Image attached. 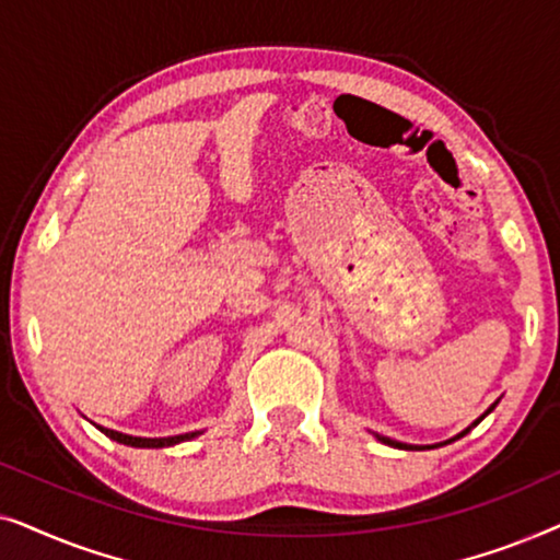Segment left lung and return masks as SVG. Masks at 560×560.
Wrapping results in <instances>:
<instances>
[{"label":"left lung","instance_id":"1","mask_svg":"<svg viewBox=\"0 0 560 560\" xmlns=\"http://www.w3.org/2000/svg\"><path fill=\"white\" fill-rule=\"evenodd\" d=\"M494 405H497V402H494ZM494 405H492V408H489V410L485 412V416H489V412H492V410H494ZM485 416H481V418H485ZM481 418H479V420H481ZM479 420H474V423H471L469 428H466V431H462V433H458V435H454V439H448L446 443H451V441H456V439H462V435H466V433H469L474 425H479ZM377 439H380L382 443H387V446H393V448H405V451H423V448H435V446H443V443H435V446H410V443H400V441H393V439H387V435H377Z\"/></svg>","mask_w":560,"mask_h":560}]
</instances>
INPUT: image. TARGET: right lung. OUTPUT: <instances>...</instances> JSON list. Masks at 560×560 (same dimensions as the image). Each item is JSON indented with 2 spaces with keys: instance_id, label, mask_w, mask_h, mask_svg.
<instances>
[{
  "instance_id": "obj_1",
  "label": "right lung",
  "mask_w": 560,
  "mask_h": 560,
  "mask_svg": "<svg viewBox=\"0 0 560 560\" xmlns=\"http://www.w3.org/2000/svg\"><path fill=\"white\" fill-rule=\"evenodd\" d=\"M98 431L104 435H109L112 441L117 443H125V446H135V448H165V446H175V443L180 441H188V439H196V433H183V435H167V439H140V435H127V433H119V431H112V428H102L96 425Z\"/></svg>"
}]
</instances>
